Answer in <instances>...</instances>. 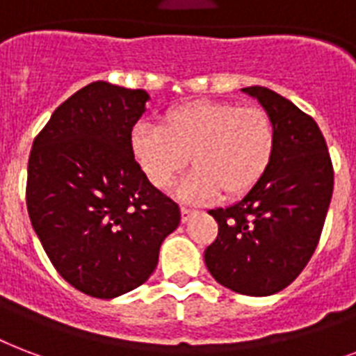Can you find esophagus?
I'll return each mask as SVG.
<instances>
[{
  "label": "esophagus",
  "mask_w": 356,
  "mask_h": 356,
  "mask_svg": "<svg viewBox=\"0 0 356 356\" xmlns=\"http://www.w3.org/2000/svg\"><path fill=\"white\" fill-rule=\"evenodd\" d=\"M192 214H194V209L181 207V220H183V222H188Z\"/></svg>",
  "instance_id": "1"
}]
</instances>
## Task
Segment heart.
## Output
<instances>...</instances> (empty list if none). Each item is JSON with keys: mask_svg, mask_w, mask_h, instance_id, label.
<instances>
[{"mask_svg": "<svg viewBox=\"0 0 356 356\" xmlns=\"http://www.w3.org/2000/svg\"><path fill=\"white\" fill-rule=\"evenodd\" d=\"M276 132L267 113L227 102H192L166 115L164 127L140 121L130 134V153L154 188H168L190 160L194 170L177 194L186 202H211L224 190H252L275 159Z\"/></svg>", "mask_w": 356, "mask_h": 356, "instance_id": "obj_1", "label": "heart"}]
</instances>
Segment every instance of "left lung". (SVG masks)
Here are the masks:
<instances>
[{
	"label": "left lung",
	"instance_id": "8db88e82",
	"mask_svg": "<svg viewBox=\"0 0 356 356\" xmlns=\"http://www.w3.org/2000/svg\"><path fill=\"white\" fill-rule=\"evenodd\" d=\"M275 124V159L263 179L232 207L213 209L218 235L205 265L222 286L267 297L297 278L316 252L334 170L321 130L297 106L261 86L244 88Z\"/></svg>",
	"mask_w": 356,
	"mask_h": 356
}]
</instances>
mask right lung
<instances>
[{
	"label": "right lung",
	"mask_w": 356,
	"mask_h": 356,
	"mask_svg": "<svg viewBox=\"0 0 356 356\" xmlns=\"http://www.w3.org/2000/svg\"><path fill=\"white\" fill-rule=\"evenodd\" d=\"M147 99L143 89L93 81L51 113L29 153L31 226L56 270L89 297L142 286L181 222L177 203L149 183L130 153Z\"/></svg>",
	"instance_id": "1"
}]
</instances>
